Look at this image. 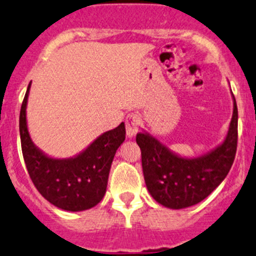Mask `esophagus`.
Listing matches in <instances>:
<instances>
[{"label": "esophagus", "mask_w": 256, "mask_h": 256, "mask_svg": "<svg viewBox=\"0 0 256 256\" xmlns=\"http://www.w3.org/2000/svg\"><path fill=\"white\" fill-rule=\"evenodd\" d=\"M126 132H127V136L129 139L136 136V133L139 132V117L136 114H128L127 120H126Z\"/></svg>", "instance_id": "34e87169"}]
</instances>
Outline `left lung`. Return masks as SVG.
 <instances>
[{
	"label": "left lung",
	"mask_w": 256,
	"mask_h": 256,
	"mask_svg": "<svg viewBox=\"0 0 256 256\" xmlns=\"http://www.w3.org/2000/svg\"><path fill=\"white\" fill-rule=\"evenodd\" d=\"M232 98L233 114L226 138L204 155L180 156L148 132L136 134L145 184L158 204L173 210L193 206L226 178L234 161L238 139V110L233 94Z\"/></svg>",
	"instance_id": "1"
}]
</instances>
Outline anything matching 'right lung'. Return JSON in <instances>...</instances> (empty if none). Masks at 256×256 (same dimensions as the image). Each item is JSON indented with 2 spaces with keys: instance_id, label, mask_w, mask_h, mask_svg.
Instances as JSON below:
<instances>
[{
  "instance_id": "1",
  "label": "right lung",
  "mask_w": 256,
  "mask_h": 256,
  "mask_svg": "<svg viewBox=\"0 0 256 256\" xmlns=\"http://www.w3.org/2000/svg\"><path fill=\"white\" fill-rule=\"evenodd\" d=\"M32 82L28 85L19 116L22 151L32 183L39 193L66 211H84L94 208L106 193L112 161L126 139L124 123L98 136L72 158H51L30 138L26 105Z\"/></svg>"
}]
</instances>
